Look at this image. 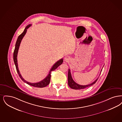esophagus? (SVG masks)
I'll return each mask as SVG.
<instances>
[{
	"label": "esophagus",
	"mask_w": 122,
	"mask_h": 122,
	"mask_svg": "<svg viewBox=\"0 0 122 122\" xmlns=\"http://www.w3.org/2000/svg\"><path fill=\"white\" fill-rule=\"evenodd\" d=\"M64 61H65V62H68L70 60V57L68 56H65V57H64Z\"/></svg>",
	"instance_id": "34e87169"
}]
</instances>
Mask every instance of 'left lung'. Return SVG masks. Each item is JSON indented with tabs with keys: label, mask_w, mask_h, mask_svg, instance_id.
I'll return each instance as SVG.
<instances>
[{
	"label": "left lung",
	"mask_w": 122,
	"mask_h": 122,
	"mask_svg": "<svg viewBox=\"0 0 122 122\" xmlns=\"http://www.w3.org/2000/svg\"><path fill=\"white\" fill-rule=\"evenodd\" d=\"M102 69L101 71V72L102 70ZM100 72V73H101ZM98 78L95 80L93 83H90L89 84H88V85H79L78 83H75L74 81H73V79L72 77V76H71V72H70V69H68V86L71 88H73L74 89H83L84 88H87L89 86H91L92 85H93V84H94L95 83H96L97 82V81L98 79Z\"/></svg>",
	"instance_id": "left-lung-1"
}]
</instances>
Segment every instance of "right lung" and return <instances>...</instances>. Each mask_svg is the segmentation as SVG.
<instances>
[{"label":"right lung","mask_w":122,"mask_h":122,"mask_svg":"<svg viewBox=\"0 0 122 122\" xmlns=\"http://www.w3.org/2000/svg\"><path fill=\"white\" fill-rule=\"evenodd\" d=\"M31 25H28V26H27L26 27V28H25L24 32L21 34H20V36L18 37V39L17 40L16 43V44H15V50H14V55H13L14 61L15 65L16 68V70H17V71L18 72V73L20 78H21V79L24 82L27 83L28 84H29V85L35 87L44 88V87L47 86L48 85H49V84L50 81L51 72L53 71H54V70H55L56 68L59 67V65H60L62 63H63V59H60L58 61H57L56 63H54V64L53 66V67H52L51 69H50V71L49 72L48 75L43 80L39 82L36 83H29V82L26 81L25 80L24 78H23V77H22L21 74L20 73V71H19V68H18V61H17V55H18V50H19V49L20 44L21 43V42L22 40L23 39V37L25 36V34H26L27 29L29 28Z\"/></svg>","instance_id":"right-lung-1"}]
</instances>
